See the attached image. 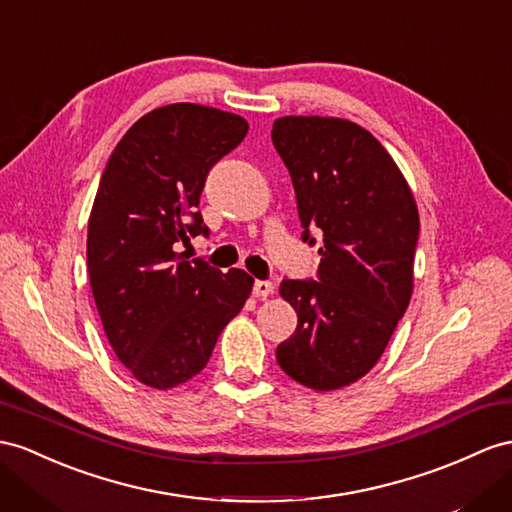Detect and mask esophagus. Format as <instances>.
<instances>
[{"instance_id":"esophagus-1","label":"esophagus","mask_w":512,"mask_h":512,"mask_svg":"<svg viewBox=\"0 0 512 512\" xmlns=\"http://www.w3.org/2000/svg\"><path fill=\"white\" fill-rule=\"evenodd\" d=\"M272 292H274V285H272L270 281H255L253 294H255L257 298H268Z\"/></svg>"}]
</instances>
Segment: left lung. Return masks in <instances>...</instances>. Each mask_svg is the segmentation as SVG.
<instances>
[{"instance_id":"obj_1","label":"left lung","mask_w":512,"mask_h":512,"mask_svg":"<svg viewBox=\"0 0 512 512\" xmlns=\"http://www.w3.org/2000/svg\"><path fill=\"white\" fill-rule=\"evenodd\" d=\"M272 144L290 170L303 240L324 233L318 281H283L298 324L277 348L296 383L333 391L381 359L413 294L415 196L368 129L335 116H281Z\"/></svg>"}]
</instances>
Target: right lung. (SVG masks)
Here are the masks:
<instances>
[{
    "mask_svg": "<svg viewBox=\"0 0 512 512\" xmlns=\"http://www.w3.org/2000/svg\"><path fill=\"white\" fill-rule=\"evenodd\" d=\"M246 131L238 114L170 103L127 129L101 175L88 218L90 287L114 355L147 387L199 374L251 296V274L175 251L207 235L194 209L205 177Z\"/></svg>",
    "mask_w": 512,
    "mask_h": 512,
    "instance_id": "obj_1",
    "label": "right lung"
}]
</instances>
